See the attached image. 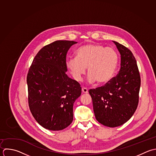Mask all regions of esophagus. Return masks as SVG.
<instances>
[{
    "label": "esophagus",
    "mask_w": 156,
    "mask_h": 156,
    "mask_svg": "<svg viewBox=\"0 0 156 156\" xmlns=\"http://www.w3.org/2000/svg\"><path fill=\"white\" fill-rule=\"evenodd\" d=\"M82 92H83V93H84V94H87V93L89 92L87 89H86V88H85V87H83V88H82Z\"/></svg>",
    "instance_id": "34e87169"
}]
</instances>
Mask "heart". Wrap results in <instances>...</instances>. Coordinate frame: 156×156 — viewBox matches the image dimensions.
Returning <instances> with one entry per match:
<instances>
[{
	"mask_svg": "<svg viewBox=\"0 0 156 156\" xmlns=\"http://www.w3.org/2000/svg\"><path fill=\"white\" fill-rule=\"evenodd\" d=\"M76 58L66 60V66L73 78L80 81L86 73L89 74V83L96 81L100 84L108 83L117 66L119 56L112 47H105L98 44H87L79 47L75 51Z\"/></svg>",
	"mask_w": 156,
	"mask_h": 156,
	"instance_id": "heart-1",
	"label": "heart"
}]
</instances>
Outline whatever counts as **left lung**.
<instances>
[{
    "mask_svg": "<svg viewBox=\"0 0 156 156\" xmlns=\"http://www.w3.org/2000/svg\"><path fill=\"white\" fill-rule=\"evenodd\" d=\"M112 42L121 56L120 71L105 86L89 91L97 120L111 128L123 125L133 115L139 103L141 83L133 53L119 42Z\"/></svg>",
    "mask_w": 156,
    "mask_h": 156,
    "instance_id": "left-lung-1",
    "label": "left lung"
}]
</instances>
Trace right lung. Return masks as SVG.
Listing matches in <instances>:
<instances>
[{
  "instance_id": "obj_1",
  "label": "right lung",
  "mask_w": 156,
  "mask_h": 156,
  "mask_svg": "<svg viewBox=\"0 0 156 156\" xmlns=\"http://www.w3.org/2000/svg\"><path fill=\"white\" fill-rule=\"evenodd\" d=\"M76 42L56 41L34 57L27 77L28 105L36 122L50 131L69 126L73 106L81 94L80 84L66 74V55Z\"/></svg>"
}]
</instances>
